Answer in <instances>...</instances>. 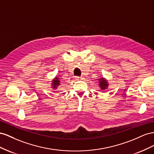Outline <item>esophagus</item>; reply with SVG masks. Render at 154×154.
I'll return each mask as SVG.
<instances>
[{
	"label": "esophagus",
	"mask_w": 154,
	"mask_h": 154,
	"mask_svg": "<svg viewBox=\"0 0 154 154\" xmlns=\"http://www.w3.org/2000/svg\"><path fill=\"white\" fill-rule=\"evenodd\" d=\"M83 79H84V77H82V76L77 77V79H79V80H82Z\"/></svg>",
	"instance_id": "1"
}]
</instances>
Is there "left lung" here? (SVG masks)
I'll use <instances>...</instances> for the list:
<instances>
[{"instance_id": "obj_1", "label": "left lung", "mask_w": 154, "mask_h": 154, "mask_svg": "<svg viewBox=\"0 0 154 154\" xmlns=\"http://www.w3.org/2000/svg\"><path fill=\"white\" fill-rule=\"evenodd\" d=\"M99 85H100V88L103 90H104V89H106V88L108 86V83L106 82V81L104 80L103 78H100V80L99 82Z\"/></svg>"}]
</instances>
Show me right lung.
<instances>
[{"label": "right lung", "mask_w": 154, "mask_h": 154, "mask_svg": "<svg viewBox=\"0 0 154 154\" xmlns=\"http://www.w3.org/2000/svg\"><path fill=\"white\" fill-rule=\"evenodd\" d=\"M56 79L57 80L53 81V83H52L53 88H54V89H57V86L60 85V81L58 80V78H56Z\"/></svg>", "instance_id": "right-lung-1"}]
</instances>
